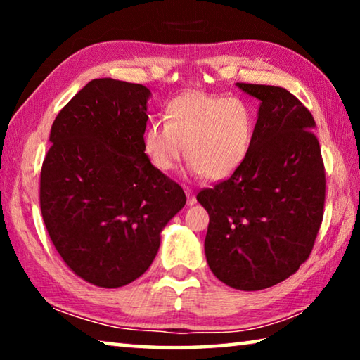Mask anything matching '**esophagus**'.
Masks as SVG:
<instances>
[{
    "label": "esophagus",
    "mask_w": 360,
    "mask_h": 360,
    "mask_svg": "<svg viewBox=\"0 0 360 360\" xmlns=\"http://www.w3.org/2000/svg\"><path fill=\"white\" fill-rule=\"evenodd\" d=\"M186 195H187V205H195L197 203V198H195V193L192 188H186Z\"/></svg>",
    "instance_id": "1"
}]
</instances>
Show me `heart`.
<instances>
[{
    "label": "heart",
    "mask_w": 360,
    "mask_h": 360,
    "mask_svg": "<svg viewBox=\"0 0 360 360\" xmlns=\"http://www.w3.org/2000/svg\"><path fill=\"white\" fill-rule=\"evenodd\" d=\"M165 120L149 122L143 148L152 165L172 172L186 146L193 174L225 179L233 174L251 152L255 112L241 96L186 92L168 103Z\"/></svg>",
    "instance_id": "heart-1"
}]
</instances>
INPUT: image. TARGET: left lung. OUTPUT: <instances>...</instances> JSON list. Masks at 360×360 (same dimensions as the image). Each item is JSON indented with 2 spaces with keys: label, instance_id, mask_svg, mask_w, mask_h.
I'll return each instance as SVG.
<instances>
[{
  "label": "left lung",
  "instance_id": "8db88e82",
  "mask_svg": "<svg viewBox=\"0 0 360 360\" xmlns=\"http://www.w3.org/2000/svg\"><path fill=\"white\" fill-rule=\"evenodd\" d=\"M260 100L246 162L197 200L208 211L205 254L230 288L260 290L288 279L314 246L324 216L326 169L316 122L283 87L236 82Z\"/></svg>",
  "mask_w": 360,
  "mask_h": 360
}]
</instances>
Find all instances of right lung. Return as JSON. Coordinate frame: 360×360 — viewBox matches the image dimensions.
Instances as JSON below:
<instances>
[{
  "instance_id": "add662e5",
  "label": "right lung",
  "mask_w": 360,
  "mask_h": 360,
  "mask_svg": "<svg viewBox=\"0 0 360 360\" xmlns=\"http://www.w3.org/2000/svg\"><path fill=\"white\" fill-rule=\"evenodd\" d=\"M150 92L94 79L51 130L39 203L53 246L77 276L114 289L135 281L160 248V231L186 205L182 187L143 148Z\"/></svg>"
}]
</instances>
